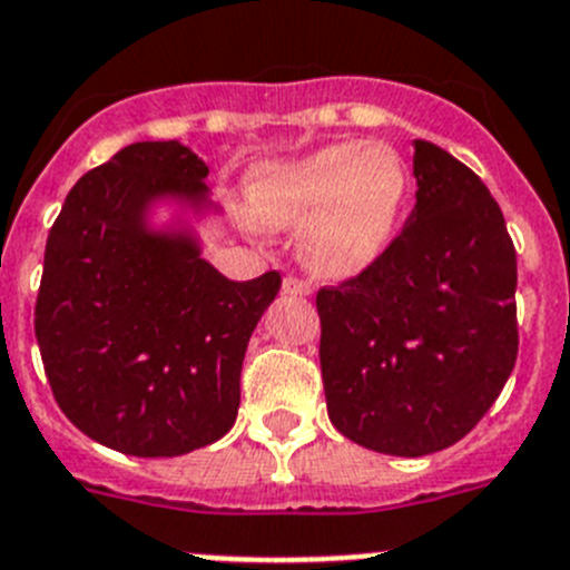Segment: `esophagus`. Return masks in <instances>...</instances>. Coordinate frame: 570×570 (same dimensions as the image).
<instances>
[{"label": "esophagus", "instance_id": "esophagus-1", "mask_svg": "<svg viewBox=\"0 0 570 570\" xmlns=\"http://www.w3.org/2000/svg\"><path fill=\"white\" fill-rule=\"evenodd\" d=\"M282 294H288V296H311V285H307L305 279H296V276H285L282 279Z\"/></svg>", "mask_w": 570, "mask_h": 570}]
</instances>
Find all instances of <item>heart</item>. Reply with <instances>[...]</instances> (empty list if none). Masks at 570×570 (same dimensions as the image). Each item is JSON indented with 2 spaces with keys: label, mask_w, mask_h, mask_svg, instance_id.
<instances>
[{
  "label": "heart",
  "mask_w": 570,
  "mask_h": 570,
  "mask_svg": "<svg viewBox=\"0 0 570 570\" xmlns=\"http://www.w3.org/2000/svg\"><path fill=\"white\" fill-rule=\"evenodd\" d=\"M406 171L384 144H336L250 177L254 226L299 228V254L313 274L350 279L387 250L395 234Z\"/></svg>",
  "instance_id": "1"
}]
</instances>
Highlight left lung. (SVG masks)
<instances>
[{"label":"left lung","instance_id":"1","mask_svg":"<svg viewBox=\"0 0 570 570\" xmlns=\"http://www.w3.org/2000/svg\"><path fill=\"white\" fill-rule=\"evenodd\" d=\"M415 208L387 250L316 294L331 424L399 458L474 430L517 362V254L487 183L415 140Z\"/></svg>","mask_w":570,"mask_h":570}]
</instances>
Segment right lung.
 <instances>
[{"instance_id": "obj_1", "label": "right lung", "mask_w": 570, "mask_h": 570, "mask_svg": "<svg viewBox=\"0 0 570 570\" xmlns=\"http://www.w3.org/2000/svg\"><path fill=\"white\" fill-rule=\"evenodd\" d=\"M206 175L177 140L129 144L72 186L47 237V381L83 435L124 455H186L232 430L245 347L279 294L276 271L232 282L203 259L189 214L220 212ZM160 202L178 208L164 229Z\"/></svg>"}]
</instances>
